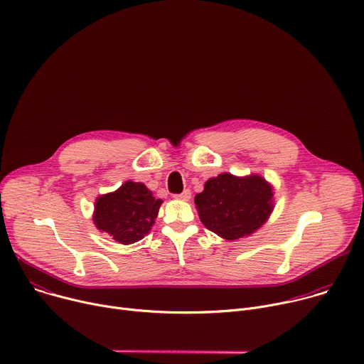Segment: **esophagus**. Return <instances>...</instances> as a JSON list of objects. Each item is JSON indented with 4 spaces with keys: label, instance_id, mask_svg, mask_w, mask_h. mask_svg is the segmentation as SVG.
Returning a JSON list of instances; mask_svg holds the SVG:
<instances>
[{
    "label": "esophagus",
    "instance_id": "34e87169",
    "mask_svg": "<svg viewBox=\"0 0 364 364\" xmlns=\"http://www.w3.org/2000/svg\"><path fill=\"white\" fill-rule=\"evenodd\" d=\"M174 197L178 198V200H190L191 191H190V190H184V191L180 193V194H174Z\"/></svg>",
    "mask_w": 364,
    "mask_h": 364
}]
</instances>
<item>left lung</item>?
Returning a JSON list of instances; mask_svg holds the SVG:
<instances>
[{
	"instance_id": "obj_1",
	"label": "left lung",
	"mask_w": 364,
	"mask_h": 364,
	"mask_svg": "<svg viewBox=\"0 0 364 364\" xmlns=\"http://www.w3.org/2000/svg\"><path fill=\"white\" fill-rule=\"evenodd\" d=\"M272 187L259 176L220 174L207 180L194 197L203 225L216 235L235 240L261 228L272 212Z\"/></svg>"
}]
</instances>
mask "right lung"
<instances>
[{"mask_svg":"<svg viewBox=\"0 0 364 364\" xmlns=\"http://www.w3.org/2000/svg\"><path fill=\"white\" fill-rule=\"evenodd\" d=\"M161 203L142 183L127 181L117 191L96 200L93 222L117 242L129 245L151 230Z\"/></svg>","mask_w":364,"mask_h":364,"instance_id":"right-lung-1","label":"right lung"}]
</instances>
